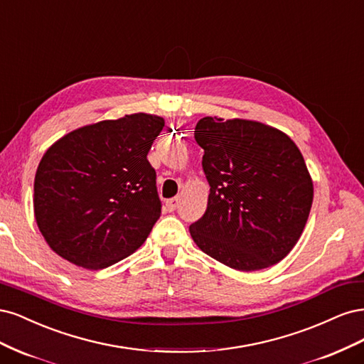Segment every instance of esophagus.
Segmentation results:
<instances>
[{"mask_svg": "<svg viewBox=\"0 0 364 364\" xmlns=\"http://www.w3.org/2000/svg\"><path fill=\"white\" fill-rule=\"evenodd\" d=\"M178 204H180V198L178 196L172 198V199H169V201H166V208L169 210V212H173V210L178 207Z\"/></svg>", "mask_w": 364, "mask_h": 364, "instance_id": "34e87169", "label": "esophagus"}]
</instances>
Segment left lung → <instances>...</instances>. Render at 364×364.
I'll use <instances>...</instances> for the list:
<instances>
[{"label":"left lung","mask_w":364,"mask_h":364,"mask_svg":"<svg viewBox=\"0 0 364 364\" xmlns=\"http://www.w3.org/2000/svg\"><path fill=\"white\" fill-rule=\"evenodd\" d=\"M195 140L210 184L205 213L189 228L198 248L242 272L283 260L313 203V180L296 144L263 122L216 116L199 119Z\"/></svg>","instance_id":"8db88e82"}]
</instances>
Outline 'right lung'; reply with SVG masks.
<instances>
[{
  "instance_id": "1",
  "label": "right lung",
  "mask_w": 364,
  "mask_h": 364,
  "mask_svg": "<svg viewBox=\"0 0 364 364\" xmlns=\"http://www.w3.org/2000/svg\"><path fill=\"white\" fill-rule=\"evenodd\" d=\"M165 127L133 113L65 134L46 149L34 177V218L50 248L90 271L142 245L161 213L146 159Z\"/></svg>"
}]
</instances>
